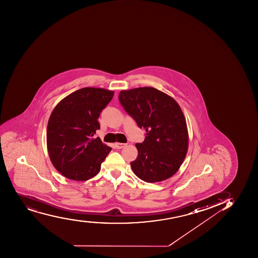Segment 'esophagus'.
<instances>
[{
    "instance_id": "esophagus-1",
    "label": "esophagus",
    "mask_w": 258,
    "mask_h": 258,
    "mask_svg": "<svg viewBox=\"0 0 258 258\" xmlns=\"http://www.w3.org/2000/svg\"><path fill=\"white\" fill-rule=\"evenodd\" d=\"M126 146V144L124 143H116L115 144V147L117 149H122Z\"/></svg>"
}]
</instances>
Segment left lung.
Here are the masks:
<instances>
[{"label":"left lung","mask_w":258,"mask_h":258,"mask_svg":"<svg viewBox=\"0 0 258 258\" xmlns=\"http://www.w3.org/2000/svg\"><path fill=\"white\" fill-rule=\"evenodd\" d=\"M125 111L146 130L142 143H137L138 156L131 168L146 182H158L173 176L186 157L188 132L178 103L154 87L121 91L118 97Z\"/></svg>","instance_id":"1"}]
</instances>
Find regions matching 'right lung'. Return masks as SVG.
<instances>
[{
  "instance_id": "right-lung-1",
  "label": "right lung",
  "mask_w": 258,
  "mask_h": 258,
  "mask_svg": "<svg viewBox=\"0 0 258 258\" xmlns=\"http://www.w3.org/2000/svg\"><path fill=\"white\" fill-rule=\"evenodd\" d=\"M114 92L84 87L64 97L55 106L47 126V149L54 168L67 178L87 181L101 170L112 150L94 139L100 128L97 118Z\"/></svg>"
}]
</instances>
